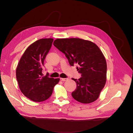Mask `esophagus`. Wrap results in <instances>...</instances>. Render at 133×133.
Here are the masks:
<instances>
[{
  "mask_svg": "<svg viewBox=\"0 0 133 133\" xmlns=\"http://www.w3.org/2000/svg\"><path fill=\"white\" fill-rule=\"evenodd\" d=\"M68 78H60V80H62V81H63V82H65V81H66V80H68Z\"/></svg>",
  "mask_w": 133,
  "mask_h": 133,
  "instance_id": "34e87169",
  "label": "esophagus"
}]
</instances>
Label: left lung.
Listing matches in <instances>:
<instances>
[{
  "label": "left lung",
  "instance_id": "left-lung-1",
  "mask_svg": "<svg viewBox=\"0 0 133 133\" xmlns=\"http://www.w3.org/2000/svg\"><path fill=\"white\" fill-rule=\"evenodd\" d=\"M53 44L65 54L71 66L78 64L76 69L82 77L72 78L76 83L73 98L84 104L95 101L107 81V62L101 50L95 43L80 38L57 39Z\"/></svg>",
  "mask_w": 133,
  "mask_h": 133
}]
</instances>
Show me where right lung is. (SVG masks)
Masks as SVG:
<instances>
[{"label": "right lung", "instance_id": "add662e5", "mask_svg": "<svg viewBox=\"0 0 133 133\" xmlns=\"http://www.w3.org/2000/svg\"><path fill=\"white\" fill-rule=\"evenodd\" d=\"M53 40L44 38L32 43L23 53L16 69L20 90L26 97L35 102L47 100L59 82V78H49L42 74L44 59Z\"/></svg>", "mask_w": 133, "mask_h": 133}]
</instances>
